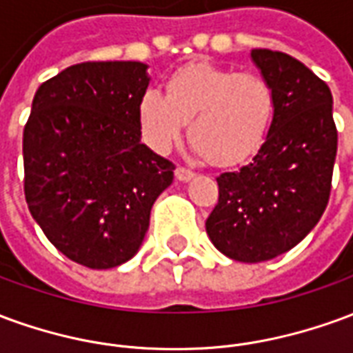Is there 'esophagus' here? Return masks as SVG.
Instances as JSON below:
<instances>
[{"label":"esophagus","instance_id":"1","mask_svg":"<svg viewBox=\"0 0 353 353\" xmlns=\"http://www.w3.org/2000/svg\"><path fill=\"white\" fill-rule=\"evenodd\" d=\"M192 177H194L192 170L185 168V166H177L176 168V179H179V181H191Z\"/></svg>","mask_w":353,"mask_h":353}]
</instances>
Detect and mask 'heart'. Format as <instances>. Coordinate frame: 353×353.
<instances>
[{
    "instance_id": "b5f03b06",
    "label": "heart",
    "mask_w": 353,
    "mask_h": 353,
    "mask_svg": "<svg viewBox=\"0 0 353 353\" xmlns=\"http://www.w3.org/2000/svg\"><path fill=\"white\" fill-rule=\"evenodd\" d=\"M276 94L259 73L212 62H189L172 73L166 92L147 88L139 98V124L147 145L168 153L183 136L215 166L252 159L270 134Z\"/></svg>"
}]
</instances>
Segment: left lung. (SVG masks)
Returning <instances> with one entry per match:
<instances>
[{
  "instance_id": "obj_1",
  "label": "left lung",
  "mask_w": 353,
  "mask_h": 353,
  "mask_svg": "<svg viewBox=\"0 0 353 353\" xmlns=\"http://www.w3.org/2000/svg\"><path fill=\"white\" fill-rule=\"evenodd\" d=\"M252 58L274 87L276 117L253 161L217 177L219 200L206 219L215 248L242 263L274 259L318 225L336 157L325 81L285 52L253 49Z\"/></svg>"
}]
</instances>
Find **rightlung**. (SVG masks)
Returning <instances> with one entry per match:
<instances>
[{
	"label": "right lung",
	"mask_w": 353,
	"mask_h": 353,
	"mask_svg": "<svg viewBox=\"0 0 353 353\" xmlns=\"http://www.w3.org/2000/svg\"><path fill=\"white\" fill-rule=\"evenodd\" d=\"M141 62H83L45 81L24 126L30 214L68 259L103 270L138 253L176 166L141 143Z\"/></svg>",
	"instance_id": "add662e5"
}]
</instances>
